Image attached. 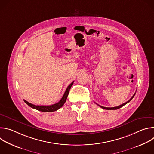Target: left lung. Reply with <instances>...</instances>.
<instances>
[{
	"instance_id": "8db88e82",
	"label": "left lung",
	"mask_w": 154,
	"mask_h": 154,
	"mask_svg": "<svg viewBox=\"0 0 154 154\" xmlns=\"http://www.w3.org/2000/svg\"><path fill=\"white\" fill-rule=\"evenodd\" d=\"M135 93L133 95V96L131 97V98H130V99L129 100H128L127 102H125V103H124L123 104H122V105H119V106H116V107H111V108H109V107H104V106H100V105H98V104H97V105H99L100 107H101L102 108H103V109H119V108H121L122 106H123L124 105H125V104H127V103H128L131 99H132L133 98H134V97L135 96Z\"/></svg>"
}]
</instances>
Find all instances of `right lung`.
Listing matches in <instances>:
<instances>
[{
    "mask_svg": "<svg viewBox=\"0 0 154 154\" xmlns=\"http://www.w3.org/2000/svg\"><path fill=\"white\" fill-rule=\"evenodd\" d=\"M73 83H74V82H72L68 86V88H66V91L64 92V95L62 97V98L61 99V100L58 103H56L54 105H48V106H46V105H33L32 103H29V102L26 101V100H24V101L26 102V103H27L31 108L36 109H37V110L40 111V112H53L57 111V110H58L59 108H60L64 105L65 102L66 101L69 90L71 89V86H72Z\"/></svg>",
    "mask_w": 154,
    "mask_h": 154,
    "instance_id": "add662e5",
    "label": "right lung"
}]
</instances>
